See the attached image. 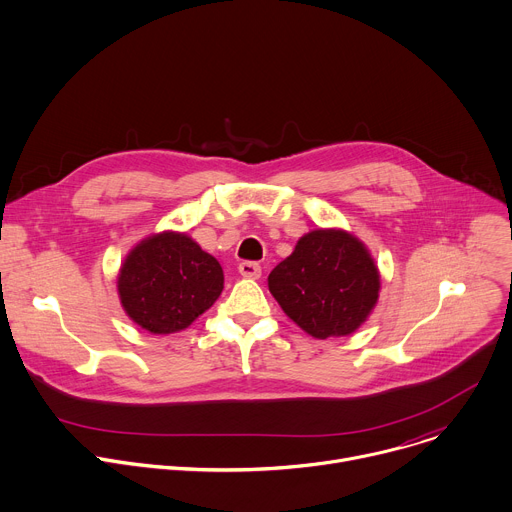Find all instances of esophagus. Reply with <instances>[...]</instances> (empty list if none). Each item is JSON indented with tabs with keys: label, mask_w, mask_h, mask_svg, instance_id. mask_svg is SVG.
<instances>
[{
	"label": "esophagus",
	"mask_w": 512,
	"mask_h": 512,
	"mask_svg": "<svg viewBox=\"0 0 512 512\" xmlns=\"http://www.w3.org/2000/svg\"><path fill=\"white\" fill-rule=\"evenodd\" d=\"M238 270H240V274L244 276V278H260V274H262V268H260V264L258 262H242L240 266H238Z\"/></svg>",
	"instance_id": "34e87169"
}]
</instances>
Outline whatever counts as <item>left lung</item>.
Instances as JSON below:
<instances>
[{
  "mask_svg": "<svg viewBox=\"0 0 512 512\" xmlns=\"http://www.w3.org/2000/svg\"><path fill=\"white\" fill-rule=\"evenodd\" d=\"M268 289L311 337H342L354 333L376 307L380 272L354 234L319 227L268 274Z\"/></svg>",
  "mask_w": 512,
  "mask_h": 512,
  "instance_id": "1",
  "label": "left lung"
}]
</instances>
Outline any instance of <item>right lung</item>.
I'll return each instance as SVG.
<instances>
[{
	"mask_svg": "<svg viewBox=\"0 0 512 512\" xmlns=\"http://www.w3.org/2000/svg\"><path fill=\"white\" fill-rule=\"evenodd\" d=\"M221 291V264L183 232L144 238L124 258L118 274L126 315L154 335L187 329Z\"/></svg>",
	"mask_w": 512,
	"mask_h": 512,
	"instance_id": "right-lung-1",
	"label": "right lung"
}]
</instances>
